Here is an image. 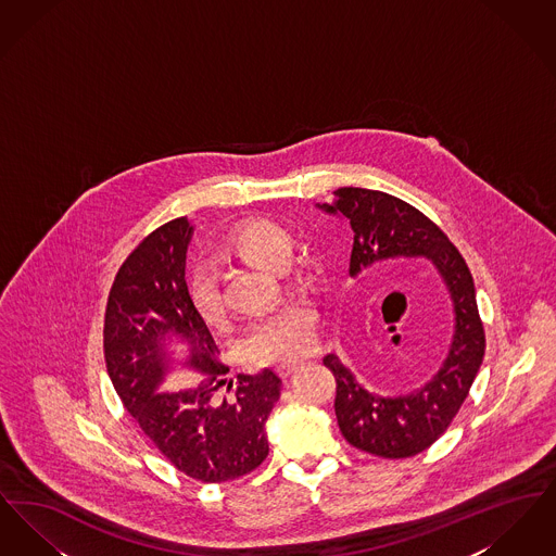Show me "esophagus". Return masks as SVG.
<instances>
[{
	"label": "esophagus",
	"instance_id": "obj_1",
	"mask_svg": "<svg viewBox=\"0 0 556 556\" xmlns=\"http://www.w3.org/2000/svg\"><path fill=\"white\" fill-rule=\"evenodd\" d=\"M298 367H300V363H283V365L277 367V372H279L281 377H290L291 372L298 369Z\"/></svg>",
	"mask_w": 556,
	"mask_h": 556
}]
</instances>
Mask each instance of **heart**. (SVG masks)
<instances>
[{
	"label": "heart",
	"mask_w": 556,
	"mask_h": 556,
	"mask_svg": "<svg viewBox=\"0 0 556 556\" xmlns=\"http://www.w3.org/2000/svg\"><path fill=\"white\" fill-rule=\"evenodd\" d=\"M227 250L248 265L281 270L290 263V231L270 220H250L238 227ZM189 300L198 317L208 327L225 323V302L211 268H195L189 277ZM315 338V311L304 302H288L256 318L241 338V354L252 365H283L306 354Z\"/></svg>",
	"instance_id": "1"
}]
</instances>
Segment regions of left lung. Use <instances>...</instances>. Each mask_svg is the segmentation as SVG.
<instances>
[{
  "label": "left lung",
  "instance_id": "8db88e82",
  "mask_svg": "<svg viewBox=\"0 0 556 556\" xmlns=\"http://www.w3.org/2000/svg\"><path fill=\"white\" fill-rule=\"evenodd\" d=\"M315 206L350 223L352 279L383 263L425 258L446 286L454 313L448 352L438 370L413 392L367 390L336 354L323 358L338 383L336 417L345 440L354 448L383 458L415 456L448 429L483 361L485 336L477 313L473 277L442 229L390 193L340 187L331 202Z\"/></svg>",
  "mask_w": 556,
  "mask_h": 556
}]
</instances>
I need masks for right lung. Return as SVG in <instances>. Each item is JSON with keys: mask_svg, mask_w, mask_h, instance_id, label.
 <instances>
[{"mask_svg": "<svg viewBox=\"0 0 556 556\" xmlns=\"http://www.w3.org/2000/svg\"><path fill=\"white\" fill-rule=\"evenodd\" d=\"M191 236L189 218L170 220L123 263L108 295L104 356L116 394L150 442L181 473L225 483L263 465L281 379L270 369L227 379L229 367L216 361L218 345L189 300ZM177 368L200 371L199 383L162 391Z\"/></svg>", "mask_w": 556, "mask_h": 556, "instance_id": "obj_1", "label": "right lung"}]
</instances>
